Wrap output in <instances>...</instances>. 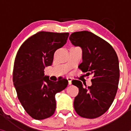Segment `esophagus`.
Returning a JSON list of instances; mask_svg holds the SVG:
<instances>
[{"instance_id": "obj_1", "label": "esophagus", "mask_w": 131, "mask_h": 131, "mask_svg": "<svg viewBox=\"0 0 131 131\" xmlns=\"http://www.w3.org/2000/svg\"><path fill=\"white\" fill-rule=\"evenodd\" d=\"M67 79H68V81L69 85L71 84V83H72V78H70V77H68L67 78Z\"/></svg>"}]
</instances>
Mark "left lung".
<instances>
[{
	"instance_id": "8db88e82",
	"label": "left lung",
	"mask_w": 131,
	"mask_h": 131,
	"mask_svg": "<svg viewBox=\"0 0 131 131\" xmlns=\"http://www.w3.org/2000/svg\"><path fill=\"white\" fill-rule=\"evenodd\" d=\"M69 39L72 44L82 49V62L79 68L87 76H92L91 86L84 88L81 81H72V84L79 88L74 110L83 118H98L109 109L116 94L119 79L118 56L108 42L89 31L73 32Z\"/></svg>"
}]
</instances>
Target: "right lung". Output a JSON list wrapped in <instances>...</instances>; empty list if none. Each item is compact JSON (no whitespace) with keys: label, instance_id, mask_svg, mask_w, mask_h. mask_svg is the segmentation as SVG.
<instances>
[{"label":"right lung","instance_id":"add662e5","mask_svg":"<svg viewBox=\"0 0 131 131\" xmlns=\"http://www.w3.org/2000/svg\"><path fill=\"white\" fill-rule=\"evenodd\" d=\"M68 36V32L40 31L25 40L16 54L13 84L23 107L35 119H43L53 115L55 94L68 84L64 78L54 82L44 76L45 68L52 65L54 53L67 43Z\"/></svg>","mask_w":131,"mask_h":131}]
</instances>
